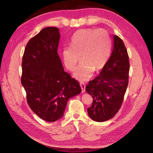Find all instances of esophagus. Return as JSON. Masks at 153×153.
Returning <instances> with one entry per match:
<instances>
[{
    "label": "esophagus",
    "mask_w": 153,
    "mask_h": 153,
    "mask_svg": "<svg viewBox=\"0 0 153 153\" xmlns=\"http://www.w3.org/2000/svg\"><path fill=\"white\" fill-rule=\"evenodd\" d=\"M79 85H80V87H81V88H82V92H84L85 89H86V85H85L84 83H80Z\"/></svg>",
    "instance_id": "1"
}]
</instances>
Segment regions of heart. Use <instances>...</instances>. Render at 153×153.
Segmentation results:
<instances>
[{"instance_id": "heart-1", "label": "heart", "mask_w": 153, "mask_h": 153, "mask_svg": "<svg viewBox=\"0 0 153 153\" xmlns=\"http://www.w3.org/2000/svg\"><path fill=\"white\" fill-rule=\"evenodd\" d=\"M111 53V41L107 31L103 29H84L74 34L71 47L63 51V59L69 71L76 69L80 60L81 64L74 74L79 81H86L93 72L100 71L107 64Z\"/></svg>"}]
</instances>
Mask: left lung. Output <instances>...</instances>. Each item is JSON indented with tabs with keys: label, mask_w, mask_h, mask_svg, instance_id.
I'll list each match as a JSON object with an SVG mask.
<instances>
[{
	"label": "left lung",
	"mask_w": 153,
	"mask_h": 153,
	"mask_svg": "<svg viewBox=\"0 0 153 153\" xmlns=\"http://www.w3.org/2000/svg\"><path fill=\"white\" fill-rule=\"evenodd\" d=\"M129 62L123 40L113 36V48L99 76L89 82L86 92L93 98L88 113L98 122L107 121L116 115L122 105L128 85Z\"/></svg>",
	"instance_id": "8db88e82"
}]
</instances>
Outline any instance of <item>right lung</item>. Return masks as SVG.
<instances>
[{"instance_id":"obj_1","label":"right lung","mask_w":153,"mask_h":153,"mask_svg":"<svg viewBox=\"0 0 153 153\" xmlns=\"http://www.w3.org/2000/svg\"><path fill=\"white\" fill-rule=\"evenodd\" d=\"M59 40L57 27L44 28L27 42L22 59L21 82L28 105L48 122L63 117L68 100L82 92L79 82L64 71Z\"/></svg>"}]
</instances>
